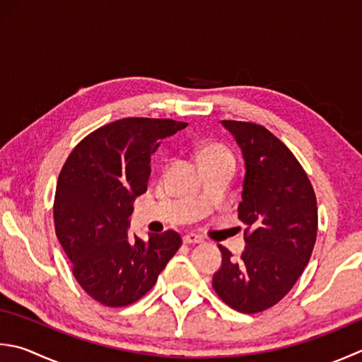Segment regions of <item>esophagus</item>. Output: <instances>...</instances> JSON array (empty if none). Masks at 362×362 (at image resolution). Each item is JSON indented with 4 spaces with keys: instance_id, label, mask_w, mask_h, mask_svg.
I'll use <instances>...</instances> for the list:
<instances>
[{
    "instance_id": "34e87169",
    "label": "esophagus",
    "mask_w": 362,
    "mask_h": 362,
    "mask_svg": "<svg viewBox=\"0 0 362 362\" xmlns=\"http://www.w3.org/2000/svg\"><path fill=\"white\" fill-rule=\"evenodd\" d=\"M183 242L187 245H196V243H202L204 240L199 235H196V233H187V235L183 237Z\"/></svg>"
}]
</instances>
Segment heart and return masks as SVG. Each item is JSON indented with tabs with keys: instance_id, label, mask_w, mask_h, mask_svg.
Listing matches in <instances>:
<instances>
[{
	"instance_id": "heart-1",
	"label": "heart",
	"mask_w": 362,
	"mask_h": 362,
	"mask_svg": "<svg viewBox=\"0 0 362 362\" xmlns=\"http://www.w3.org/2000/svg\"><path fill=\"white\" fill-rule=\"evenodd\" d=\"M219 158H233V157L229 148L221 144H207L201 148L199 152L201 163L207 160H219Z\"/></svg>"
}]
</instances>
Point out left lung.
I'll return each instance as SVG.
<instances>
[{"mask_svg": "<svg viewBox=\"0 0 362 362\" xmlns=\"http://www.w3.org/2000/svg\"><path fill=\"white\" fill-rule=\"evenodd\" d=\"M245 158L238 218L246 224L240 259L219 245L221 268L214 288L243 314L273 308L306 268L317 238V199L308 174L290 148L265 127L221 120Z\"/></svg>", "mask_w": 362, "mask_h": 362, "instance_id": "obj_1", "label": "left lung"}]
</instances>
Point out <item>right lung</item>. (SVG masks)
Listing matches in <instances>:
<instances>
[{
	"label": "right lung",
	"instance_id": "obj_1",
	"mask_svg": "<svg viewBox=\"0 0 362 362\" xmlns=\"http://www.w3.org/2000/svg\"><path fill=\"white\" fill-rule=\"evenodd\" d=\"M187 122L125 117L103 125L76 144L61 169L53 218L56 237L72 262L78 284L103 306L138 301L182 246L175 230H129L134 197L146 193L151 157Z\"/></svg>",
	"mask_w": 362,
	"mask_h": 362
}]
</instances>
